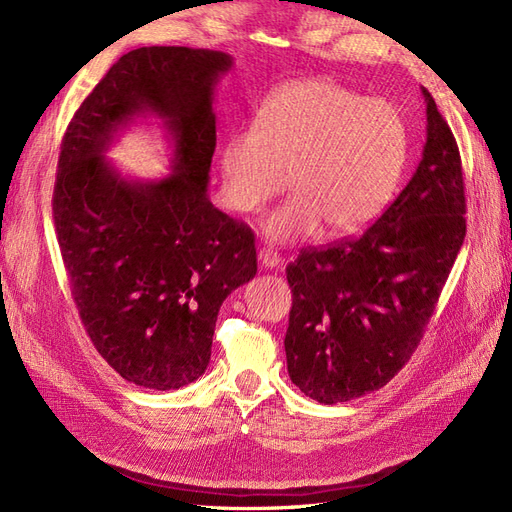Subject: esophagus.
<instances>
[{
  "instance_id": "esophagus-1",
  "label": "esophagus",
  "mask_w": 512,
  "mask_h": 512,
  "mask_svg": "<svg viewBox=\"0 0 512 512\" xmlns=\"http://www.w3.org/2000/svg\"><path fill=\"white\" fill-rule=\"evenodd\" d=\"M257 259H259V264L264 266L266 270H274L276 266L281 264V257L276 255L272 248H259V253H257Z\"/></svg>"
}]
</instances>
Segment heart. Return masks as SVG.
<instances>
[{
  "label": "heart",
  "mask_w": 512,
  "mask_h": 512,
  "mask_svg": "<svg viewBox=\"0 0 512 512\" xmlns=\"http://www.w3.org/2000/svg\"><path fill=\"white\" fill-rule=\"evenodd\" d=\"M407 158V130L390 102L364 98L328 79L279 87L255 126L227 135L221 148L229 206L253 214L285 188L291 193L264 221L274 244L311 238L326 225L349 233L388 206Z\"/></svg>",
  "instance_id": "b5f03b06"
}]
</instances>
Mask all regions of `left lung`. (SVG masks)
Here are the masks:
<instances>
[{
  "mask_svg": "<svg viewBox=\"0 0 512 512\" xmlns=\"http://www.w3.org/2000/svg\"><path fill=\"white\" fill-rule=\"evenodd\" d=\"M422 98L427 143L399 197L360 238L302 251L287 266V371L319 403L362 397L403 369L463 244L459 148L425 87Z\"/></svg>",
  "mask_w": 512,
  "mask_h": 512,
  "instance_id": "obj_1",
  "label": "left lung"
}]
</instances>
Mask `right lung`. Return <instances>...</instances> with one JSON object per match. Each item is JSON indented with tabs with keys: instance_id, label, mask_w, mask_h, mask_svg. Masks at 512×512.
I'll use <instances>...</instances> for the list:
<instances>
[{
	"instance_id": "obj_1",
	"label": "right lung",
	"mask_w": 512,
	"mask_h": 512,
	"mask_svg": "<svg viewBox=\"0 0 512 512\" xmlns=\"http://www.w3.org/2000/svg\"><path fill=\"white\" fill-rule=\"evenodd\" d=\"M221 51L141 47L122 55L68 124L53 218L72 296L98 354L126 382L178 390L206 371L218 309L257 274L255 236L212 206L214 92ZM156 117L172 171L124 176L104 154Z\"/></svg>"
}]
</instances>
